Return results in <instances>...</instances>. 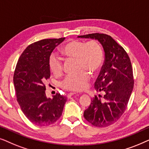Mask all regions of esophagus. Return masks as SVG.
Here are the masks:
<instances>
[{
  "instance_id": "34e87169",
  "label": "esophagus",
  "mask_w": 149,
  "mask_h": 149,
  "mask_svg": "<svg viewBox=\"0 0 149 149\" xmlns=\"http://www.w3.org/2000/svg\"><path fill=\"white\" fill-rule=\"evenodd\" d=\"M74 94H76V93H75V92H70V93H68V95H67V97H70V96H72V95H74Z\"/></svg>"
}]
</instances>
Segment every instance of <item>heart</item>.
Instances as JSON below:
<instances>
[{
    "label": "heart",
    "mask_w": 149,
    "mask_h": 149,
    "mask_svg": "<svg viewBox=\"0 0 149 149\" xmlns=\"http://www.w3.org/2000/svg\"><path fill=\"white\" fill-rule=\"evenodd\" d=\"M61 53L66 58L77 59L79 70H81L77 74L67 75L61 83V86L70 91L84 90L88 86L89 81V74L86 71L95 74L102 66L104 52L100 45L95 40L85 42L72 40L62 47ZM49 66L53 74L56 76L62 73V62L56 55H51Z\"/></svg>",
    "instance_id": "b5f03b06"
}]
</instances>
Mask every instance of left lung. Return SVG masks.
<instances>
[{
	"label": "left lung",
	"mask_w": 149,
	"mask_h": 149,
	"mask_svg": "<svg viewBox=\"0 0 149 149\" xmlns=\"http://www.w3.org/2000/svg\"><path fill=\"white\" fill-rule=\"evenodd\" d=\"M78 37L95 38L104 50V62L94 83L95 90L104 95H95L83 116L93 126L107 127L115 123L127 108L134 84L131 61L123 47L110 35L93 33Z\"/></svg>",
	"instance_id": "1"
}]
</instances>
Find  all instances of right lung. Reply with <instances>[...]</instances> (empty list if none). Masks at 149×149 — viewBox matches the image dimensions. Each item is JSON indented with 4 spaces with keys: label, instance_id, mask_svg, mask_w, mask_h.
I'll return each mask as SVG.
<instances>
[{
    "label": "right lung",
    "instance_id": "obj_1",
    "mask_svg": "<svg viewBox=\"0 0 149 149\" xmlns=\"http://www.w3.org/2000/svg\"><path fill=\"white\" fill-rule=\"evenodd\" d=\"M64 40L47 38L30 45L16 65L13 83L17 101L28 119L36 125L47 126L58 121L67 100L58 93L53 99L47 98L45 85L50 77L51 54Z\"/></svg>",
    "mask_w": 149,
    "mask_h": 149
}]
</instances>
